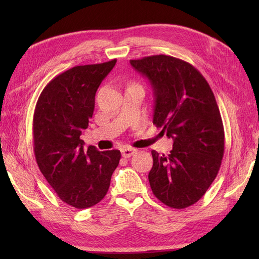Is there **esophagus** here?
<instances>
[{"label": "esophagus", "mask_w": 259, "mask_h": 259, "mask_svg": "<svg viewBox=\"0 0 259 259\" xmlns=\"http://www.w3.org/2000/svg\"><path fill=\"white\" fill-rule=\"evenodd\" d=\"M136 151H137V149L130 148V147H124V148L121 149L123 158H130V156H132L133 154L136 153Z\"/></svg>", "instance_id": "obj_1"}]
</instances>
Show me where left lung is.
<instances>
[{
  "label": "left lung",
  "instance_id": "8db88e82",
  "mask_svg": "<svg viewBox=\"0 0 259 259\" xmlns=\"http://www.w3.org/2000/svg\"><path fill=\"white\" fill-rule=\"evenodd\" d=\"M130 62L152 86L153 124L174 140L167 155L151 151L152 192L169 207L186 208L205 194L224 156V125L213 91L185 60L154 55Z\"/></svg>",
  "mask_w": 259,
  "mask_h": 259
}]
</instances>
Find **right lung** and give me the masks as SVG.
<instances>
[{"mask_svg":"<svg viewBox=\"0 0 259 259\" xmlns=\"http://www.w3.org/2000/svg\"><path fill=\"white\" fill-rule=\"evenodd\" d=\"M116 59L76 66L55 76L37 99L33 115V149L41 173L61 201L83 209L105 198L119 165L120 150L84 151L88 128L100 83Z\"/></svg>","mask_w":259,"mask_h":259,"instance_id":"add662e5","label":"right lung"}]
</instances>
